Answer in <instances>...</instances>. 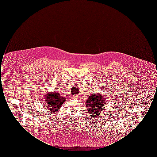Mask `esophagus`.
I'll use <instances>...</instances> for the list:
<instances>
[{
    "label": "esophagus",
    "instance_id": "obj_1",
    "mask_svg": "<svg viewBox=\"0 0 157 157\" xmlns=\"http://www.w3.org/2000/svg\"><path fill=\"white\" fill-rule=\"evenodd\" d=\"M74 97L76 98L78 97V95H74Z\"/></svg>",
    "mask_w": 157,
    "mask_h": 157
}]
</instances>
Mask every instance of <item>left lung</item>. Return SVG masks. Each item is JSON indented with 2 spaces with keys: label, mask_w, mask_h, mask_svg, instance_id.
I'll list each match as a JSON object with an SVG mask.
<instances>
[{
  "label": "left lung",
  "mask_w": 157,
  "mask_h": 157,
  "mask_svg": "<svg viewBox=\"0 0 157 157\" xmlns=\"http://www.w3.org/2000/svg\"><path fill=\"white\" fill-rule=\"evenodd\" d=\"M104 97L101 94H91L86 101V108L92 118H98L102 112H104Z\"/></svg>",
  "instance_id": "obj_1"
}]
</instances>
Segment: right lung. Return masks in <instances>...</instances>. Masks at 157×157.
I'll use <instances>...</instances> for the list:
<instances>
[{"instance_id": "right-lung-1", "label": "right lung", "mask_w": 157, "mask_h": 157, "mask_svg": "<svg viewBox=\"0 0 157 157\" xmlns=\"http://www.w3.org/2000/svg\"><path fill=\"white\" fill-rule=\"evenodd\" d=\"M45 99L48 104L47 106L49 110L48 113L49 112L54 113L58 111L61 105L63 104L67 98L61 97L58 92H56V90H55L53 92L45 95Z\"/></svg>"}]
</instances>
